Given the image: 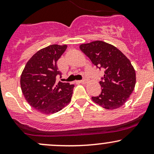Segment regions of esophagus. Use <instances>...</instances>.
Listing matches in <instances>:
<instances>
[{"label": "esophagus", "mask_w": 154, "mask_h": 154, "mask_svg": "<svg viewBox=\"0 0 154 154\" xmlns=\"http://www.w3.org/2000/svg\"><path fill=\"white\" fill-rule=\"evenodd\" d=\"M79 82L82 83V84H84V83H86V82H87V79H82V80H79Z\"/></svg>", "instance_id": "obj_1"}]
</instances>
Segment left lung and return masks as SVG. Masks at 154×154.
Masks as SVG:
<instances>
[{
    "instance_id": "left-lung-1",
    "label": "left lung",
    "mask_w": 154,
    "mask_h": 154,
    "mask_svg": "<svg viewBox=\"0 0 154 154\" xmlns=\"http://www.w3.org/2000/svg\"><path fill=\"white\" fill-rule=\"evenodd\" d=\"M79 48L93 64L104 69L100 81L102 91L98 96L92 97L93 101L109 110L122 106L136 82L135 69L130 60L115 46L100 40L82 44Z\"/></svg>"
}]
</instances>
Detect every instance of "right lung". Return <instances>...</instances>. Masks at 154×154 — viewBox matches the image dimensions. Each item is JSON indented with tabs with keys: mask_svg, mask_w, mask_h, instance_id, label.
I'll use <instances>...</instances> for the list:
<instances>
[{
	"mask_svg": "<svg viewBox=\"0 0 154 154\" xmlns=\"http://www.w3.org/2000/svg\"><path fill=\"white\" fill-rule=\"evenodd\" d=\"M67 48L54 44L40 49L27 61L20 79L21 89L27 103L37 111L51 114L71 101L74 85L56 82L61 75L57 61Z\"/></svg>",
	"mask_w": 154,
	"mask_h": 154,
	"instance_id": "obj_1",
	"label": "right lung"
}]
</instances>
